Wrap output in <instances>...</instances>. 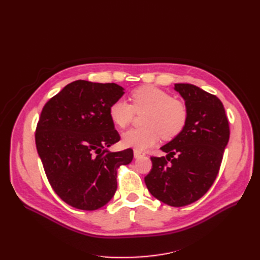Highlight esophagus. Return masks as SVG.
<instances>
[{"instance_id":"1","label":"esophagus","mask_w":260,"mask_h":260,"mask_svg":"<svg viewBox=\"0 0 260 260\" xmlns=\"http://www.w3.org/2000/svg\"><path fill=\"white\" fill-rule=\"evenodd\" d=\"M133 154H135V158H140V157H143L144 156V153L138 151V149H135V152H133Z\"/></svg>"}]
</instances>
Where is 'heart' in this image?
I'll return each instance as SVG.
<instances>
[{
    "instance_id": "b5f03b06",
    "label": "heart",
    "mask_w": 260,
    "mask_h": 260,
    "mask_svg": "<svg viewBox=\"0 0 260 260\" xmlns=\"http://www.w3.org/2000/svg\"><path fill=\"white\" fill-rule=\"evenodd\" d=\"M131 104L124 100H117L108 108V115L116 127L123 129L131 122L135 112L146 114L143 128L125 131L121 143L125 147L143 151L156 144L160 138L171 140L185 127L187 109L170 94L151 85L141 86L131 93Z\"/></svg>"
}]
</instances>
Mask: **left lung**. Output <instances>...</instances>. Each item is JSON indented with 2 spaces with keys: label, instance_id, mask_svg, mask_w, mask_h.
Masks as SVG:
<instances>
[{
  "label": "left lung",
  "instance_id": "1",
  "mask_svg": "<svg viewBox=\"0 0 260 260\" xmlns=\"http://www.w3.org/2000/svg\"><path fill=\"white\" fill-rule=\"evenodd\" d=\"M175 90L185 102V127L160 147L166 157H152L153 167L144 181L154 198L182 207L200 200L214 183L230 129L217 96L190 83H176Z\"/></svg>",
  "mask_w": 260,
  "mask_h": 260
}]
</instances>
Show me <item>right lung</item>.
I'll return each instance as SVG.
<instances>
[{"mask_svg": "<svg viewBox=\"0 0 260 260\" xmlns=\"http://www.w3.org/2000/svg\"><path fill=\"white\" fill-rule=\"evenodd\" d=\"M123 94L116 83L77 80L42 109L37 151L53 190L70 206L95 210L106 205L117 190V168L132 161L131 148L108 149L120 140L108 108Z\"/></svg>", "mask_w": 260, "mask_h": 260, "instance_id": "1", "label": "right lung"}]
</instances>
